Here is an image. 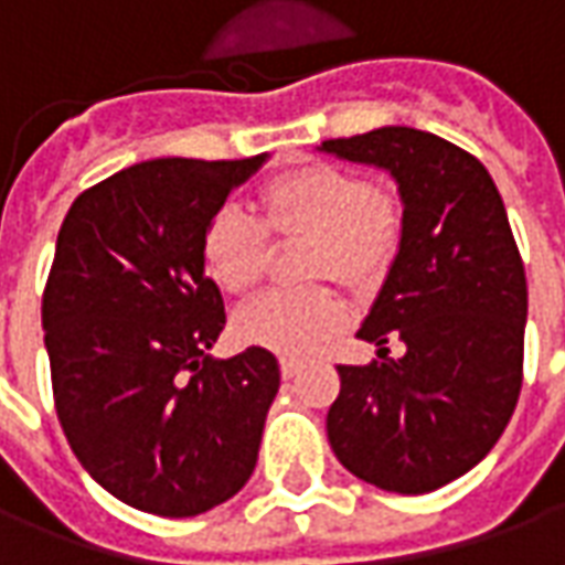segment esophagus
Returning a JSON list of instances; mask_svg holds the SVG:
<instances>
[{
    "mask_svg": "<svg viewBox=\"0 0 565 565\" xmlns=\"http://www.w3.org/2000/svg\"><path fill=\"white\" fill-rule=\"evenodd\" d=\"M299 369H302V363H299V360H287V356H284L281 360V379H294V375H299Z\"/></svg>",
    "mask_w": 565,
    "mask_h": 565,
    "instance_id": "esophagus-1",
    "label": "esophagus"
}]
</instances>
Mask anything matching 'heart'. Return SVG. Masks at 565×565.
Returning a JSON list of instances; mask_svg holds the SVG:
<instances>
[{
  "label": "heart",
  "instance_id": "b5f03b06",
  "mask_svg": "<svg viewBox=\"0 0 565 565\" xmlns=\"http://www.w3.org/2000/svg\"><path fill=\"white\" fill-rule=\"evenodd\" d=\"M263 217L223 205L202 235V263L223 294H250L269 269V235H306V278H335L354 290L391 269L403 238V202L335 162H302L259 190ZM344 306L327 284L271 290L235 315L245 344L284 356L311 354L342 327Z\"/></svg>",
  "mask_w": 565,
  "mask_h": 565
}]
</instances>
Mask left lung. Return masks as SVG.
Returning <instances> with one entry per match:
<instances>
[{
  "mask_svg": "<svg viewBox=\"0 0 565 565\" xmlns=\"http://www.w3.org/2000/svg\"><path fill=\"white\" fill-rule=\"evenodd\" d=\"M320 150L399 186L403 238L360 327L369 366H339L327 436L344 469L391 493H429L484 460L523 381L526 275L481 160L433 132L381 127ZM406 344L386 356L390 335Z\"/></svg>",
  "mask_w": 565,
  "mask_h": 565,
  "instance_id": "left-lung-1",
  "label": "left lung"
}]
</instances>
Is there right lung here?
<instances>
[{
	"label": "right lung",
	"mask_w": 565,
	"mask_h": 565,
	"mask_svg": "<svg viewBox=\"0 0 565 565\" xmlns=\"http://www.w3.org/2000/svg\"><path fill=\"white\" fill-rule=\"evenodd\" d=\"M263 162H136L84 190L56 235L42 299L56 417L81 466L148 514H202L257 466L281 369L266 348L209 354L226 311L202 235Z\"/></svg>",
	"instance_id": "right-lung-1"
}]
</instances>
